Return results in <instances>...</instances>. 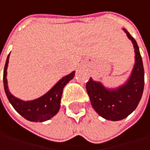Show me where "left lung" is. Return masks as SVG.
Masks as SVG:
<instances>
[{
	"label": "left lung",
	"instance_id": "1",
	"mask_svg": "<svg viewBox=\"0 0 150 150\" xmlns=\"http://www.w3.org/2000/svg\"><path fill=\"white\" fill-rule=\"evenodd\" d=\"M134 47L135 64L127 83L115 90L105 88L92 79L86 88L93 109L101 117L109 120H120L127 117L138 106L144 88V69L136 41L124 30Z\"/></svg>",
	"mask_w": 150,
	"mask_h": 150
}]
</instances>
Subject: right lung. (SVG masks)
<instances>
[{"instance_id":"right-lung-1","label":"right lung","mask_w":150,"mask_h":150,"mask_svg":"<svg viewBox=\"0 0 150 150\" xmlns=\"http://www.w3.org/2000/svg\"><path fill=\"white\" fill-rule=\"evenodd\" d=\"M8 57H7L4 71H3V84L6 95L13 106V108L19 112L23 118L28 120L42 122L52 118L60 108V101L64 86L73 79L75 71L60 79L46 94L30 101H23L14 97L8 91L7 83V68L8 64Z\"/></svg>"}]
</instances>
